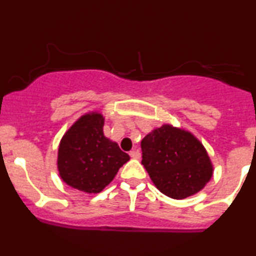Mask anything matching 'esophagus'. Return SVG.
<instances>
[{"mask_svg":"<svg viewBox=\"0 0 256 256\" xmlns=\"http://www.w3.org/2000/svg\"><path fill=\"white\" fill-rule=\"evenodd\" d=\"M130 156L132 158H140V152L137 150V149H134V150L130 152Z\"/></svg>","mask_w":256,"mask_h":256,"instance_id":"1","label":"esophagus"}]
</instances>
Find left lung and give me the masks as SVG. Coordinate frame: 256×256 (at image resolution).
<instances>
[{"mask_svg": "<svg viewBox=\"0 0 256 256\" xmlns=\"http://www.w3.org/2000/svg\"><path fill=\"white\" fill-rule=\"evenodd\" d=\"M142 165L164 195L183 200L201 192L213 176L204 146L184 128L164 124L142 140Z\"/></svg>", "mask_w": 256, "mask_h": 256, "instance_id": "obj_1", "label": "left lung"}]
</instances>
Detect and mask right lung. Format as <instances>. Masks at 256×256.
I'll return each mask as SVG.
<instances>
[{"mask_svg":"<svg viewBox=\"0 0 256 256\" xmlns=\"http://www.w3.org/2000/svg\"><path fill=\"white\" fill-rule=\"evenodd\" d=\"M104 114L88 112L61 138L56 158L58 176L73 189L101 192L130 160L118 143L104 136Z\"/></svg>","mask_w":256,"mask_h":256,"instance_id":"add662e5","label":"right lung"}]
</instances>
